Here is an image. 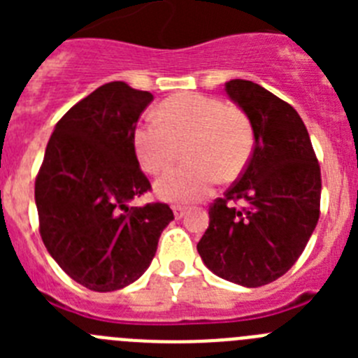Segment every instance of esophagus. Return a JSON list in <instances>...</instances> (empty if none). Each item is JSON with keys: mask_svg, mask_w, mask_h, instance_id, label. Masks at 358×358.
I'll use <instances>...</instances> for the list:
<instances>
[{"mask_svg": "<svg viewBox=\"0 0 358 358\" xmlns=\"http://www.w3.org/2000/svg\"><path fill=\"white\" fill-rule=\"evenodd\" d=\"M185 215H186V208L185 206H173V217L182 218Z\"/></svg>", "mask_w": 358, "mask_h": 358, "instance_id": "esophagus-1", "label": "esophagus"}]
</instances>
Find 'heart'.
<instances>
[{
  "mask_svg": "<svg viewBox=\"0 0 358 358\" xmlns=\"http://www.w3.org/2000/svg\"><path fill=\"white\" fill-rule=\"evenodd\" d=\"M186 141L185 156L192 163L157 179L154 188L161 201H201L220 177H238L255 150V127L242 107L217 96L182 93L166 98L157 116H147L132 136L136 157L148 173L169 169Z\"/></svg>",
  "mask_w": 358,
  "mask_h": 358,
  "instance_id": "heart-1",
  "label": "heart"
}]
</instances>
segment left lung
Here are the masks:
<instances>
[{
    "label": "left lung",
    "instance_id": "left-lung-1",
    "mask_svg": "<svg viewBox=\"0 0 358 358\" xmlns=\"http://www.w3.org/2000/svg\"><path fill=\"white\" fill-rule=\"evenodd\" d=\"M226 93L249 115L255 150L242 176L210 206L197 243L211 273L242 287L278 280L301 256L319 220L321 169L301 116L251 80L226 82ZM243 200L236 210L232 202Z\"/></svg>",
    "mask_w": 358,
    "mask_h": 358
}]
</instances>
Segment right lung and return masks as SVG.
Masks as SVG:
<instances>
[{
    "label": "right lung",
    "mask_w": 358,
    "mask_h": 358,
    "mask_svg": "<svg viewBox=\"0 0 358 358\" xmlns=\"http://www.w3.org/2000/svg\"><path fill=\"white\" fill-rule=\"evenodd\" d=\"M152 100L125 82L100 85L59 120L37 173L41 238L62 271L94 292L134 283L173 220L163 202L129 208L150 189L132 136Z\"/></svg>",
    "instance_id": "1"
}]
</instances>
